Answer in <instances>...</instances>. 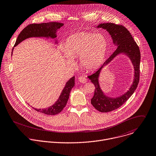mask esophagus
<instances>
[{
    "label": "esophagus",
    "instance_id": "obj_1",
    "mask_svg": "<svg viewBox=\"0 0 156 156\" xmlns=\"http://www.w3.org/2000/svg\"><path fill=\"white\" fill-rule=\"evenodd\" d=\"M78 80L81 83H85L87 82V79L84 76H80Z\"/></svg>",
    "mask_w": 156,
    "mask_h": 156
}]
</instances>
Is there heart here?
Instances as JSON below:
<instances>
[{
    "label": "heart",
    "mask_w": 156,
    "mask_h": 156,
    "mask_svg": "<svg viewBox=\"0 0 156 156\" xmlns=\"http://www.w3.org/2000/svg\"><path fill=\"white\" fill-rule=\"evenodd\" d=\"M108 47L106 38L101 34L77 32L69 36L66 40L65 48L66 61L73 65V59L80 57L83 68L94 69L103 62Z\"/></svg>",
    "instance_id": "obj_1"
}]
</instances>
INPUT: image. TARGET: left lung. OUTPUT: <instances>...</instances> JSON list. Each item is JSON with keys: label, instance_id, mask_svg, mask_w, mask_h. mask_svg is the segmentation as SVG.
I'll list each match as a JSON object with an SVG mask.
<instances>
[{"label": "left lung", "instance_id": "8db88e82", "mask_svg": "<svg viewBox=\"0 0 156 156\" xmlns=\"http://www.w3.org/2000/svg\"><path fill=\"white\" fill-rule=\"evenodd\" d=\"M97 27L106 30L111 35L113 43L118 46L117 49L106 60L100 68L88 76L95 87L94 96L91 100V105L100 112H107L121 107L131 96L137 88L139 81L140 53L138 45L130 32L123 25L113 23H104L100 24ZM119 53L126 54L132 60L135 68V79L130 90L118 98H110L106 97L101 90L98 78L102 67Z\"/></svg>", "mask_w": 156, "mask_h": 156}]
</instances>
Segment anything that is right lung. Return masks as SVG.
Returning a JSON list of instances; mask_svg holds the SVG:
<instances>
[{
	"label": "right lung",
	"instance_id": "add662e5",
	"mask_svg": "<svg viewBox=\"0 0 156 156\" xmlns=\"http://www.w3.org/2000/svg\"><path fill=\"white\" fill-rule=\"evenodd\" d=\"M63 23L60 22H51L48 23H32L27 25L22 30L19 35L14 47L17 46L21 41L30 37H50L54 38L56 37V30L59 29ZM12 49V50H13ZM75 86V76L71 78L66 83L58 100L56 102L47 108L36 109L35 111L48 115H55L60 113L65 107L68 100L71 90Z\"/></svg>",
	"mask_w": 156,
	"mask_h": 156
}]
</instances>
